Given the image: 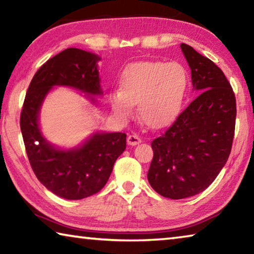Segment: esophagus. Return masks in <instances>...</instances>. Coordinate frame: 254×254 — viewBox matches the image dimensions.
Returning <instances> with one entry per match:
<instances>
[{"label": "esophagus", "instance_id": "34e87169", "mask_svg": "<svg viewBox=\"0 0 254 254\" xmlns=\"http://www.w3.org/2000/svg\"><path fill=\"white\" fill-rule=\"evenodd\" d=\"M141 142V137L136 134H130L127 136V144L136 145Z\"/></svg>", "mask_w": 254, "mask_h": 254}]
</instances>
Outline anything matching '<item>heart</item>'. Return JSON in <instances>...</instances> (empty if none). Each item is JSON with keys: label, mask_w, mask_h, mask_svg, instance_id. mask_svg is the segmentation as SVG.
I'll return each instance as SVG.
<instances>
[{"label": "heart", "mask_w": 254, "mask_h": 254, "mask_svg": "<svg viewBox=\"0 0 254 254\" xmlns=\"http://www.w3.org/2000/svg\"><path fill=\"white\" fill-rule=\"evenodd\" d=\"M189 84V72L180 63H134L122 72L120 91L110 94V104L115 114L127 119L137 103L141 121L150 127H162L179 115Z\"/></svg>", "instance_id": "obj_1"}]
</instances>
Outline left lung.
Returning a JSON list of instances; mask_svg holds the SVG:
<instances>
[{"mask_svg": "<svg viewBox=\"0 0 254 254\" xmlns=\"http://www.w3.org/2000/svg\"><path fill=\"white\" fill-rule=\"evenodd\" d=\"M199 93L176 121L152 141L148 180L158 194L182 199L212 184L229 159L236 102L224 72L186 44L180 45Z\"/></svg>", "mask_w": 254, "mask_h": 254, "instance_id": "obj_1", "label": "left lung"}]
</instances>
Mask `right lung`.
<instances>
[{"instance_id":"right-lung-1","label":"right lung","mask_w":254,"mask_h":254,"mask_svg":"<svg viewBox=\"0 0 254 254\" xmlns=\"http://www.w3.org/2000/svg\"><path fill=\"white\" fill-rule=\"evenodd\" d=\"M98 60L97 55L77 48L50 58L34 74L21 112V132L34 175L47 189L66 199H83L100 191L127 147L126 133L97 132L80 147L62 150L50 144L40 131V107L54 86L102 95ZM87 97L95 102L93 96Z\"/></svg>"}]
</instances>
